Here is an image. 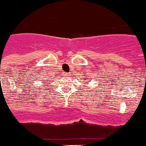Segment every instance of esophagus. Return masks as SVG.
Instances as JSON below:
<instances>
[{
    "label": "esophagus",
    "mask_w": 146,
    "mask_h": 146,
    "mask_svg": "<svg viewBox=\"0 0 146 146\" xmlns=\"http://www.w3.org/2000/svg\"><path fill=\"white\" fill-rule=\"evenodd\" d=\"M66 75H67V76H68V75H69V74H66Z\"/></svg>",
    "instance_id": "34e87169"
}]
</instances>
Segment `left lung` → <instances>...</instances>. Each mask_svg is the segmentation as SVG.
Segmentation results:
<instances>
[{"instance_id":"left-lung-1","label":"left lung","mask_w":146,"mask_h":146,"mask_svg":"<svg viewBox=\"0 0 146 146\" xmlns=\"http://www.w3.org/2000/svg\"><path fill=\"white\" fill-rule=\"evenodd\" d=\"M87 75H88V74H87ZM85 76H86V75H85ZM85 78H86V77H85Z\"/></svg>"}]
</instances>
